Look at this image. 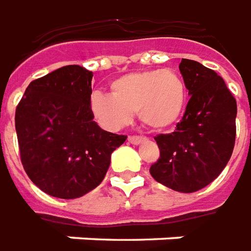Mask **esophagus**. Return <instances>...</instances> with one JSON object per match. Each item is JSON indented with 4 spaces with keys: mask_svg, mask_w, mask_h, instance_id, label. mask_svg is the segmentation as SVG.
Masks as SVG:
<instances>
[{
    "mask_svg": "<svg viewBox=\"0 0 251 251\" xmlns=\"http://www.w3.org/2000/svg\"><path fill=\"white\" fill-rule=\"evenodd\" d=\"M145 138H142V136H128V142L131 145H140L142 142H145Z\"/></svg>",
    "mask_w": 251,
    "mask_h": 251,
    "instance_id": "esophagus-1",
    "label": "esophagus"
}]
</instances>
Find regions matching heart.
Wrapping results in <instances>:
<instances>
[{"instance_id":"obj_1","label":"heart","mask_w":251,"mask_h":251,"mask_svg":"<svg viewBox=\"0 0 251 251\" xmlns=\"http://www.w3.org/2000/svg\"><path fill=\"white\" fill-rule=\"evenodd\" d=\"M186 104V86L173 70H146L124 74L111 83V94L94 92L89 106L101 127L117 131L139 120L154 131H165L178 122Z\"/></svg>"}]
</instances>
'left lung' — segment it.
Listing matches in <instances>:
<instances>
[{"instance_id":"obj_1","label":"left lung","mask_w":251,"mask_h":251,"mask_svg":"<svg viewBox=\"0 0 251 251\" xmlns=\"http://www.w3.org/2000/svg\"><path fill=\"white\" fill-rule=\"evenodd\" d=\"M179 72L191 100L174 132L155 136L161 157L150 174L173 191L192 193L211 184L230 161L236 101L223 78L196 60H181Z\"/></svg>"}]
</instances>
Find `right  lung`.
Returning <instances> with one entry per match:
<instances>
[{"label":"right lung","instance_id":"add662e5","mask_svg":"<svg viewBox=\"0 0 251 251\" xmlns=\"http://www.w3.org/2000/svg\"><path fill=\"white\" fill-rule=\"evenodd\" d=\"M93 73L78 65L32 81L16 108L21 163L35 185L77 199L100 185L127 136L101 129L89 101Z\"/></svg>","mask_w":251,"mask_h":251}]
</instances>
